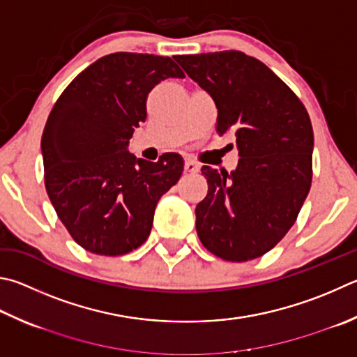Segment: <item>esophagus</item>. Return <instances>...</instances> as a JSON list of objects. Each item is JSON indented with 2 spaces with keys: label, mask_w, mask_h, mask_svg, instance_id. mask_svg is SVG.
I'll return each mask as SVG.
<instances>
[{
  "label": "esophagus",
  "mask_w": 357,
  "mask_h": 357,
  "mask_svg": "<svg viewBox=\"0 0 357 357\" xmlns=\"http://www.w3.org/2000/svg\"><path fill=\"white\" fill-rule=\"evenodd\" d=\"M184 168H185L187 173H198L199 172V165L197 164V162H193V160H185Z\"/></svg>",
  "instance_id": "1"
}]
</instances>
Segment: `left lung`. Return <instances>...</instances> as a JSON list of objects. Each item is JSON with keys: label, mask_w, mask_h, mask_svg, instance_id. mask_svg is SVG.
<instances>
[{"label": "left lung", "mask_w": 357, "mask_h": 357, "mask_svg": "<svg viewBox=\"0 0 357 357\" xmlns=\"http://www.w3.org/2000/svg\"><path fill=\"white\" fill-rule=\"evenodd\" d=\"M212 96L217 134H236L238 165H204L207 195L198 203L197 232L213 255L245 262L287 234L312 183L314 132L298 96L265 63L241 51L174 56Z\"/></svg>", "instance_id": "8db88e82"}]
</instances>
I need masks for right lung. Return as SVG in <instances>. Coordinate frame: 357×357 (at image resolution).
I'll list each match as a JSON object with an SVG mask.
<instances>
[{"instance_id":"1","label":"right lung","mask_w":357,"mask_h":357,"mask_svg":"<svg viewBox=\"0 0 357 357\" xmlns=\"http://www.w3.org/2000/svg\"><path fill=\"white\" fill-rule=\"evenodd\" d=\"M168 77H184L170 57L114 53L63 90L42 135L45 187L57 217L84 250L121 256L151 232L158 201L178 183L184 160L158 162L128 151L146 119V96Z\"/></svg>"}]
</instances>
